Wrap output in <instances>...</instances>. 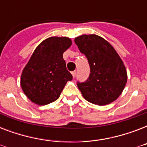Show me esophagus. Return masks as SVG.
<instances>
[{"label":"esophagus","mask_w":147,"mask_h":147,"mask_svg":"<svg viewBox=\"0 0 147 147\" xmlns=\"http://www.w3.org/2000/svg\"><path fill=\"white\" fill-rule=\"evenodd\" d=\"M71 75H72V76H73L74 78H75V77H76V71H71Z\"/></svg>","instance_id":"obj_1"}]
</instances>
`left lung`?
Returning a JSON list of instances; mask_svg holds the SVG:
<instances>
[{
    "mask_svg": "<svg viewBox=\"0 0 147 147\" xmlns=\"http://www.w3.org/2000/svg\"><path fill=\"white\" fill-rule=\"evenodd\" d=\"M86 56L91 73L85 82H77L78 89L88 101L108 105L117 99L127 81L125 65L114 47L98 35H82L75 39Z\"/></svg>",
    "mask_w": 147,
    "mask_h": 147,
    "instance_id": "left-lung-1",
    "label": "left lung"
}]
</instances>
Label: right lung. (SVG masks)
Segmentation results:
<instances>
[{
    "label": "right lung",
    "mask_w": 147,
    "mask_h": 147,
    "mask_svg": "<svg viewBox=\"0 0 147 147\" xmlns=\"http://www.w3.org/2000/svg\"><path fill=\"white\" fill-rule=\"evenodd\" d=\"M71 45L69 38L52 36L36 48L20 78L24 93L32 102L46 105L55 101L72 79L62 56Z\"/></svg>",
    "instance_id": "1"
}]
</instances>
